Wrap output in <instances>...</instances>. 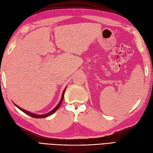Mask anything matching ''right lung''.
Here are the masks:
<instances>
[{"label": "right lung", "instance_id": "1", "mask_svg": "<svg viewBox=\"0 0 153 153\" xmlns=\"http://www.w3.org/2000/svg\"><path fill=\"white\" fill-rule=\"evenodd\" d=\"M66 87H65V89H64V91H63V92H62V96H61V100H60V101H59V103H58V105L55 106V107L52 110V111H50V112H48L47 114H41V115H39V114H34V113H32V112H29V111H27V110H24V109H23V108H22L21 107H20L19 106H18L17 105H16L15 103H13V104L15 105L17 108H19L20 110H22L23 112H24V113H25L26 114H27V115H30V116H31V117H34V118H38V119H39V118H45V117H48V116H50V115H51L52 114H53V113H55V112H56V111L58 110V108L60 107V106H61V105L62 104V101H63V99H64V92H65V91H66Z\"/></svg>", "mask_w": 153, "mask_h": 153}]
</instances>
